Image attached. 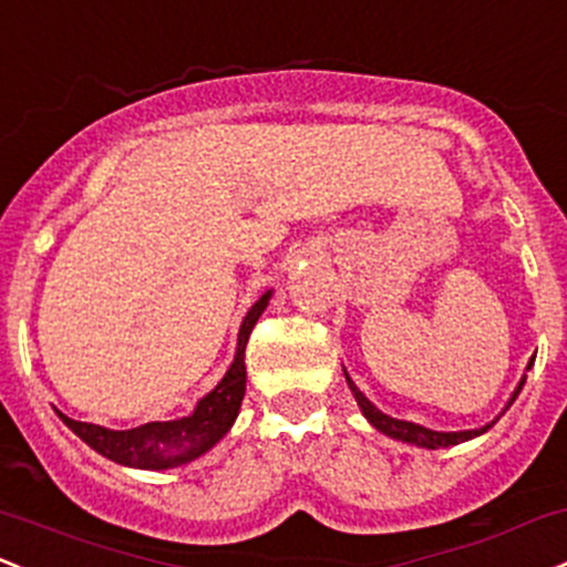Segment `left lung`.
<instances>
[{
	"mask_svg": "<svg viewBox=\"0 0 567 567\" xmlns=\"http://www.w3.org/2000/svg\"><path fill=\"white\" fill-rule=\"evenodd\" d=\"M530 365H533V360H530V363H527V371H530ZM344 377H347V384H350L354 401H358L360 412H363L365 420H369L371 425H374L379 433L390 435V439H395V441H403V444L425 446V450H444V446H455V444H463V441L476 439V435L487 433L489 427L495 425V422H489V425L478 427V431H452V433H444V431H431V427H422V425H416V422L395 420V416L379 412L374 403H371L369 398L360 393L358 388H354V382L350 379V374H347V371H344ZM525 379H527V377L519 379V384H516V390H514L512 401H508V406H512V403L516 401V395H519V390L525 388ZM508 406H506V409H508ZM506 409H503V412H506Z\"/></svg>",
	"mask_w": 567,
	"mask_h": 567,
	"instance_id": "1",
	"label": "left lung"
}]
</instances>
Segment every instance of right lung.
Instances as JSON below:
<instances>
[{
  "instance_id": "obj_1",
  "label": "right lung",
  "mask_w": 567,
  "mask_h": 567,
  "mask_svg": "<svg viewBox=\"0 0 567 567\" xmlns=\"http://www.w3.org/2000/svg\"><path fill=\"white\" fill-rule=\"evenodd\" d=\"M271 290H266L258 301L252 303L250 312L245 315L236 339V354L231 369L217 382L215 390H209L202 401L196 403L193 414L179 416L169 422H147V425L132 427V431H110V427L91 425V422H78L72 416L55 412L74 435L85 441L99 455L112 460L117 465L142 471H166L177 465L190 463L209 452L217 441L231 431L236 414H239L241 398L247 388V369H245V347L250 339L255 322L269 307Z\"/></svg>"
}]
</instances>
